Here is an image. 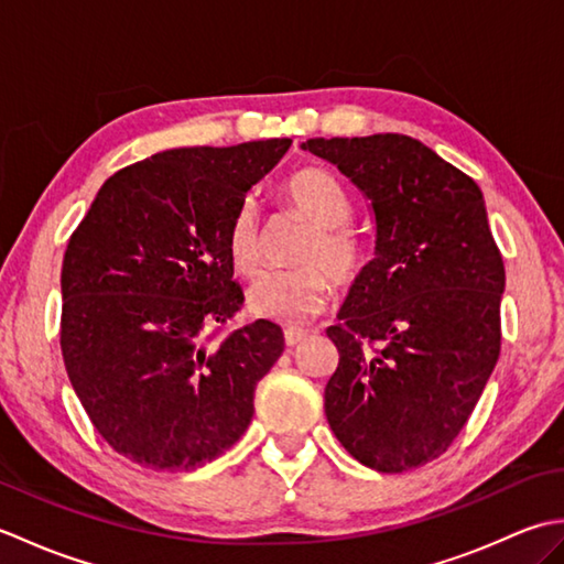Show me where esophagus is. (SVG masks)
I'll return each mask as SVG.
<instances>
[{
	"label": "esophagus",
	"mask_w": 564,
	"mask_h": 564,
	"mask_svg": "<svg viewBox=\"0 0 564 564\" xmlns=\"http://www.w3.org/2000/svg\"><path fill=\"white\" fill-rule=\"evenodd\" d=\"M283 337H285V346H289V349H293V346H297L307 337V332H303V329H285Z\"/></svg>",
	"instance_id": "1"
}]
</instances>
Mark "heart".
Returning <instances> with one entry per match:
<instances>
[{
    "instance_id": "obj_1",
    "label": "heart",
    "mask_w": 564,
    "mask_h": 564,
    "mask_svg": "<svg viewBox=\"0 0 564 564\" xmlns=\"http://www.w3.org/2000/svg\"><path fill=\"white\" fill-rule=\"evenodd\" d=\"M283 198L315 227L313 235L297 251V267L291 271L269 273L259 279L247 295L251 315L281 322V325H305L327 307L332 297L330 271L339 283L354 281L361 269V247L341 223L349 218V200L341 186L322 170H301L285 178ZM227 251L237 273L257 275L263 261V242L257 210L245 203L235 213L227 230Z\"/></svg>"
}]
</instances>
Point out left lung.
Wrapping results in <instances>:
<instances>
[{
    "mask_svg": "<svg viewBox=\"0 0 564 564\" xmlns=\"http://www.w3.org/2000/svg\"><path fill=\"white\" fill-rule=\"evenodd\" d=\"M370 200L376 251L327 337V422L358 463L404 473L446 453L499 358L505 261L482 191L410 135L310 138Z\"/></svg>",
    "mask_w": 564,
    "mask_h": 564,
    "instance_id": "1",
    "label": "left lung"
}]
</instances>
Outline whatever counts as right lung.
Instances as JSON below:
<instances>
[{
	"label": "right lung",
	"mask_w": 564,
	"mask_h": 564,
	"mask_svg": "<svg viewBox=\"0 0 564 564\" xmlns=\"http://www.w3.org/2000/svg\"><path fill=\"white\" fill-rule=\"evenodd\" d=\"M289 148L273 138L152 154L116 172L69 237L65 368L91 424L128 460L196 470L247 431L283 332L257 319L220 344L206 337L245 303L230 223Z\"/></svg>",
	"instance_id": "1"
}]
</instances>
